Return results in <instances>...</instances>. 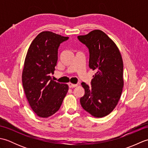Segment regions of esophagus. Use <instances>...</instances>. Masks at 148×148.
<instances>
[{"label": "esophagus", "instance_id": "1", "mask_svg": "<svg viewBox=\"0 0 148 148\" xmlns=\"http://www.w3.org/2000/svg\"><path fill=\"white\" fill-rule=\"evenodd\" d=\"M77 86V84H72V83H69V88H75V87H76Z\"/></svg>", "mask_w": 148, "mask_h": 148}]
</instances>
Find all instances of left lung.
I'll use <instances>...</instances> for the list:
<instances>
[{
    "label": "left lung",
    "instance_id": "8db88e82",
    "mask_svg": "<svg viewBox=\"0 0 148 148\" xmlns=\"http://www.w3.org/2000/svg\"><path fill=\"white\" fill-rule=\"evenodd\" d=\"M89 49V67L95 71L92 86L82 83L84 95L81 105L95 118L110 114L117 106L124 85L123 62L120 51L113 40L100 30L77 37Z\"/></svg>",
    "mask_w": 148,
    "mask_h": 148
}]
</instances>
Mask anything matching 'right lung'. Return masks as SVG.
I'll use <instances>...</instances> for the list:
<instances>
[{
	"label": "right lung",
	"mask_w": 148,
	"mask_h": 148,
	"mask_svg": "<svg viewBox=\"0 0 148 148\" xmlns=\"http://www.w3.org/2000/svg\"><path fill=\"white\" fill-rule=\"evenodd\" d=\"M69 39L49 31L36 36L28 49L22 72V83L31 108L40 118L58 111L69 86L53 81L60 43Z\"/></svg>",
	"instance_id": "right-lung-1"
}]
</instances>
